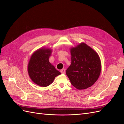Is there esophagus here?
Segmentation results:
<instances>
[{
  "label": "esophagus",
  "mask_w": 124,
  "mask_h": 124,
  "mask_svg": "<svg viewBox=\"0 0 124 124\" xmlns=\"http://www.w3.org/2000/svg\"><path fill=\"white\" fill-rule=\"evenodd\" d=\"M61 72L62 74H65V69H62L61 70Z\"/></svg>",
  "instance_id": "1"
}]
</instances>
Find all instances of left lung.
Masks as SVG:
<instances>
[{
  "label": "left lung",
  "mask_w": 124,
  "mask_h": 124,
  "mask_svg": "<svg viewBox=\"0 0 124 124\" xmlns=\"http://www.w3.org/2000/svg\"><path fill=\"white\" fill-rule=\"evenodd\" d=\"M71 63L66 74L71 84L78 89H84L98 79L101 63L98 53L84 42L70 48Z\"/></svg>",
  "instance_id": "left-lung-1"
}]
</instances>
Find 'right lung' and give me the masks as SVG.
<instances>
[{
  "mask_svg": "<svg viewBox=\"0 0 124 124\" xmlns=\"http://www.w3.org/2000/svg\"><path fill=\"white\" fill-rule=\"evenodd\" d=\"M51 48L42 47L33 53L28 64L29 76L33 83L41 87H46L53 83L61 73L49 62Z\"/></svg>",
  "mask_w": 124,
  "mask_h": 124,
  "instance_id": "add662e5",
  "label": "right lung"
}]
</instances>
